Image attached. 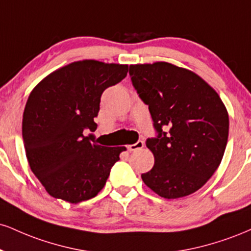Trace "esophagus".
Here are the masks:
<instances>
[{
	"label": "esophagus",
	"instance_id": "obj_1",
	"mask_svg": "<svg viewBox=\"0 0 251 251\" xmlns=\"http://www.w3.org/2000/svg\"><path fill=\"white\" fill-rule=\"evenodd\" d=\"M144 145H145V144H144V141L139 140L138 143L132 144V145H128L127 149H128L129 152H133V151H138V150H141V149H143Z\"/></svg>",
	"mask_w": 251,
	"mask_h": 251
}]
</instances>
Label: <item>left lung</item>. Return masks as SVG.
I'll list each match as a JSON object with an SVG mask.
<instances>
[{
    "label": "left lung",
    "instance_id": "8db88e82",
    "mask_svg": "<svg viewBox=\"0 0 251 251\" xmlns=\"http://www.w3.org/2000/svg\"><path fill=\"white\" fill-rule=\"evenodd\" d=\"M129 75L158 132L146 141L154 166L141 179L161 198L192 194L221 164L228 141L227 108L219 93L188 69L154 62L129 65Z\"/></svg>",
    "mask_w": 251,
    "mask_h": 251
}]
</instances>
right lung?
Instances as JSON below:
<instances>
[{
    "label": "right lung",
    "instance_id": "1",
    "mask_svg": "<svg viewBox=\"0 0 251 251\" xmlns=\"http://www.w3.org/2000/svg\"><path fill=\"white\" fill-rule=\"evenodd\" d=\"M127 64L84 59L59 68L30 93L22 135L32 173L51 196L71 203L89 200L104 188L125 146L97 144L101 93L126 77Z\"/></svg>",
    "mask_w": 251,
    "mask_h": 251
}]
</instances>
